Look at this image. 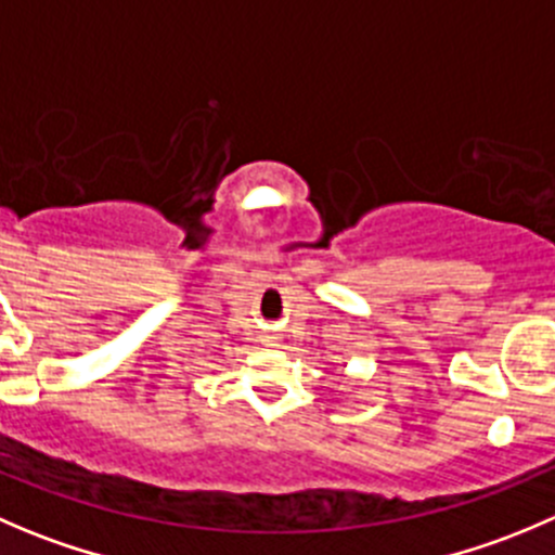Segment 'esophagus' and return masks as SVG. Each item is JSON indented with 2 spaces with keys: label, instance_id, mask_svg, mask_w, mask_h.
<instances>
[{
  "label": "esophagus",
  "instance_id": "obj_1",
  "mask_svg": "<svg viewBox=\"0 0 555 555\" xmlns=\"http://www.w3.org/2000/svg\"><path fill=\"white\" fill-rule=\"evenodd\" d=\"M262 341H268V344H271V347H279L282 336H279V333H266V336H262Z\"/></svg>",
  "mask_w": 555,
  "mask_h": 555
}]
</instances>
